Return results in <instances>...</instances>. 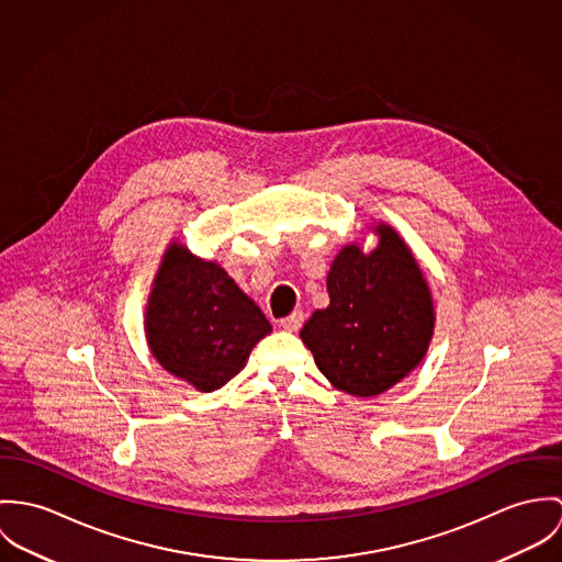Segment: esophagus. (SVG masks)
Masks as SVG:
<instances>
[{
  "mask_svg": "<svg viewBox=\"0 0 562 562\" xmlns=\"http://www.w3.org/2000/svg\"><path fill=\"white\" fill-rule=\"evenodd\" d=\"M302 323H304V312L302 311L291 312L289 316L280 318V327L286 331H297L302 327Z\"/></svg>",
  "mask_w": 562,
  "mask_h": 562,
  "instance_id": "esophagus-1",
  "label": "esophagus"
}]
</instances>
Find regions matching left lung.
I'll return each instance as SVG.
<instances>
[{
  "mask_svg": "<svg viewBox=\"0 0 562 562\" xmlns=\"http://www.w3.org/2000/svg\"><path fill=\"white\" fill-rule=\"evenodd\" d=\"M379 246L340 251L327 273L329 306L300 336L338 390L374 396L420 364L434 334V302L418 262L390 226Z\"/></svg>",
  "mask_w": 562,
  "mask_h": 562,
  "instance_id": "1",
  "label": "left lung"
}]
</instances>
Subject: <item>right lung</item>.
I'll list each match as a JSON object with an SVG mask.
<instances>
[{"label": "right lung", "mask_w": 562, "mask_h": 562, "mask_svg": "<svg viewBox=\"0 0 562 562\" xmlns=\"http://www.w3.org/2000/svg\"><path fill=\"white\" fill-rule=\"evenodd\" d=\"M269 321L215 262L170 246L146 308V336L159 364L202 392L239 373Z\"/></svg>", "instance_id": "1"}]
</instances>
